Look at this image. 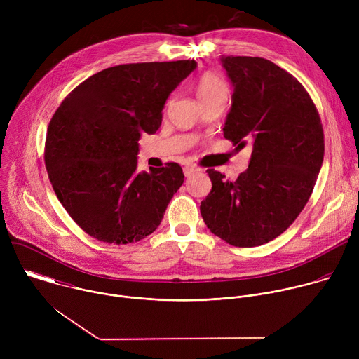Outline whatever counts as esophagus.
Returning a JSON list of instances; mask_svg holds the SVG:
<instances>
[{
  "mask_svg": "<svg viewBox=\"0 0 359 359\" xmlns=\"http://www.w3.org/2000/svg\"><path fill=\"white\" fill-rule=\"evenodd\" d=\"M197 172V169L194 168V166H184L183 168V173H184V176L186 177H190L193 173H196Z\"/></svg>",
  "mask_w": 359,
  "mask_h": 359,
  "instance_id": "1",
  "label": "esophagus"
}]
</instances>
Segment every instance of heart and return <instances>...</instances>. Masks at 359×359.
Here are the masks:
<instances>
[{
    "mask_svg": "<svg viewBox=\"0 0 359 359\" xmlns=\"http://www.w3.org/2000/svg\"><path fill=\"white\" fill-rule=\"evenodd\" d=\"M227 92L229 90L226 83L216 74L212 72L204 74L196 83V96L198 102L216 96H227Z\"/></svg>",
    "mask_w": 359,
    "mask_h": 359,
    "instance_id": "1",
    "label": "heart"
}]
</instances>
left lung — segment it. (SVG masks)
I'll return each mask as SVG.
<instances>
[{"mask_svg": "<svg viewBox=\"0 0 359 359\" xmlns=\"http://www.w3.org/2000/svg\"><path fill=\"white\" fill-rule=\"evenodd\" d=\"M233 86L223 135L251 146L234 182L209 169L212 191L200 204L208 227L236 247H255L285 231L309 201L324 159V133L310 95L287 71L257 57H220Z\"/></svg>", "mask_w": 359, "mask_h": 359, "instance_id": "1", "label": "left lung"}]
</instances>
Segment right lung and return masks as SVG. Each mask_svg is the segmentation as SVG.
Segmentation results:
<instances>
[{
  "mask_svg": "<svg viewBox=\"0 0 359 359\" xmlns=\"http://www.w3.org/2000/svg\"><path fill=\"white\" fill-rule=\"evenodd\" d=\"M196 61L107 68L78 85L49 122L45 165L75 223L109 244L136 243L161 224L183 184L177 163L137 172L139 139L156 133L170 93Z\"/></svg>",
  "mask_w": 359,
  "mask_h": 359,
  "instance_id": "obj_1",
  "label": "right lung"
}]
</instances>
